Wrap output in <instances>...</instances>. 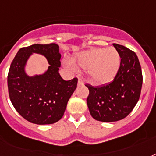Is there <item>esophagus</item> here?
<instances>
[{"label":"esophagus","mask_w":156,"mask_h":156,"mask_svg":"<svg viewBox=\"0 0 156 156\" xmlns=\"http://www.w3.org/2000/svg\"><path fill=\"white\" fill-rule=\"evenodd\" d=\"M78 85H83V80L82 78H78Z\"/></svg>","instance_id":"esophagus-1"}]
</instances>
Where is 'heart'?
Listing matches in <instances>:
<instances>
[{"mask_svg":"<svg viewBox=\"0 0 156 156\" xmlns=\"http://www.w3.org/2000/svg\"><path fill=\"white\" fill-rule=\"evenodd\" d=\"M73 61L76 66L88 69L90 78L94 83L104 84L115 78L120 67L121 58L114 48H93L78 53ZM65 65L71 69H76L75 65L69 61H65Z\"/></svg>","mask_w":156,"mask_h":156,"instance_id":"obj_1","label":"heart"}]
</instances>
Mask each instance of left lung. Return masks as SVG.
Here are the masks:
<instances>
[{
	"label": "left lung",
	"mask_w": 156,
	"mask_h": 156,
	"mask_svg": "<svg viewBox=\"0 0 156 156\" xmlns=\"http://www.w3.org/2000/svg\"><path fill=\"white\" fill-rule=\"evenodd\" d=\"M121 62L118 72L111 82L101 87L86 85L87 99L93 118L103 122L120 121L130 113L140 97L143 73L138 56L123 45L113 44Z\"/></svg>",
	"instance_id": "1"
}]
</instances>
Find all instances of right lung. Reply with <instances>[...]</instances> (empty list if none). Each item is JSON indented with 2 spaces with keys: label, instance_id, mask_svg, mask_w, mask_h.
<instances>
[{
  "label": "right lung",
  "instance_id": "obj_1",
  "mask_svg": "<svg viewBox=\"0 0 156 156\" xmlns=\"http://www.w3.org/2000/svg\"><path fill=\"white\" fill-rule=\"evenodd\" d=\"M32 52L43 54L50 66L44 75L28 77L25 61ZM61 54L56 44L22 48L14 56L8 73V90L16 111L27 121L37 125L56 123L63 116L67 103L75 90L78 78L65 81L59 73Z\"/></svg>",
  "mask_w": 156,
  "mask_h": 156
}]
</instances>
